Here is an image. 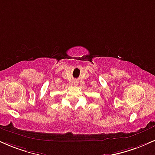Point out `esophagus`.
<instances>
[{
    "label": "esophagus",
    "mask_w": 155,
    "mask_h": 155,
    "mask_svg": "<svg viewBox=\"0 0 155 155\" xmlns=\"http://www.w3.org/2000/svg\"><path fill=\"white\" fill-rule=\"evenodd\" d=\"M74 84H75V85H76V84H78V82H77V81H74Z\"/></svg>",
    "instance_id": "1"
}]
</instances>
